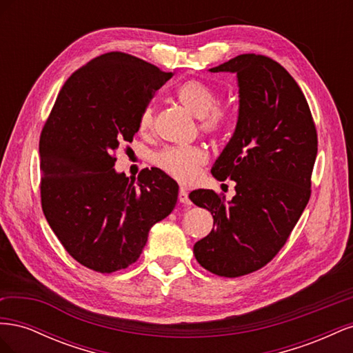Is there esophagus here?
<instances>
[{"label": "esophagus", "instance_id": "34e87169", "mask_svg": "<svg viewBox=\"0 0 353 353\" xmlns=\"http://www.w3.org/2000/svg\"><path fill=\"white\" fill-rule=\"evenodd\" d=\"M178 200H179V203H183V205H191L190 197H188V193H187V190H185L184 187H181V188H179Z\"/></svg>", "mask_w": 353, "mask_h": 353}]
</instances>
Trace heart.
<instances>
[{"label":"heart","mask_w":353,"mask_h":353,"mask_svg":"<svg viewBox=\"0 0 353 353\" xmlns=\"http://www.w3.org/2000/svg\"><path fill=\"white\" fill-rule=\"evenodd\" d=\"M176 97L185 108L201 119V128L208 132H216L227 125L228 114L218 104V94L209 83L200 79H188L176 88ZM154 110L147 104L138 116V128L148 132L153 128ZM208 154L200 147H166L154 157V163L172 178L187 183L193 179L197 168L206 163Z\"/></svg>","instance_id":"1"}]
</instances>
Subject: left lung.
<instances>
[{
  "mask_svg": "<svg viewBox=\"0 0 353 353\" xmlns=\"http://www.w3.org/2000/svg\"><path fill=\"white\" fill-rule=\"evenodd\" d=\"M209 72L237 74L236 131L210 170L236 181V196L191 191L215 225L193 250L203 268L234 279L258 271L285 244L311 197L318 140L305 95L280 63L241 54Z\"/></svg>",
  "mask_w": 353,
  "mask_h": 353,
  "instance_id": "obj_1",
  "label": "left lung"
}]
</instances>
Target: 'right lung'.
Wrapping results in <instances>:
<instances>
[{"label": "right lung", "mask_w": 353, "mask_h": 353, "mask_svg": "<svg viewBox=\"0 0 353 353\" xmlns=\"http://www.w3.org/2000/svg\"><path fill=\"white\" fill-rule=\"evenodd\" d=\"M170 78L125 52L95 57L63 85L41 132L42 210L63 248L92 271L134 263L148 231L176 205L178 184L163 170L130 179L112 156L132 141L140 112Z\"/></svg>", "instance_id": "right-lung-1"}]
</instances>
